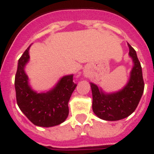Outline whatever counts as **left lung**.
<instances>
[{
    "mask_svg": "<svg viewBox=\"0 0 154 154\" xmlns=\"http://www.w3.org/2000/svg\"><path fill=\"white\" fill-rule=\"evenodd\" d=\"M129 55L133 66L130 79L123 89L107 93L96 84L90 82L92 94V110L98 117L107 121L120 120L131 115L137 109L143 93L142 68L137 52L128 43Z\"/></svg>",
    "mask_w": 154,
    "mask_h": 154,
    "instance_id": "1",
    "label": "left lung"
}]
</instances>
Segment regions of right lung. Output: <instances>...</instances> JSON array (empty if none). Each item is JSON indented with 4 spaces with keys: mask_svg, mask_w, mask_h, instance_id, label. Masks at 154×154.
<instances>
[{
    "mask_svg": "<svg viewBox=\"0 0 154 154\" xmlns=\"http://www.w3.org/2000/svg\"><path fill=\"white\" fill-rule=\"evenodd\" d=\"M19 58L14 80L17 103L21 112L35 126L51 127L63 123L69 116V103L76 87L73 75L63 76L52 89L45 92L32 89L24 68L29 62V48Z\"/></svg>",
    "mask_w": 154,
    "mask_h": 154,
    "instance_id": "add662e5",
    "label": "right lung"
}]
</instances>
